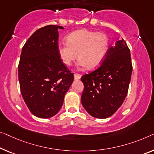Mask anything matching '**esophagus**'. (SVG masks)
<instances>
[{"mask_svg":"<svg viewBox=\"0 0 154 154\" xmlns=\"http://www.w3.org/2000/svg\"><path fill=\"white\" fill-rule=\"evenodd\" d=\"M74 77L75 79H79L81 78V75L79 74V73H75Z\"/></svg>","mask_w":154,"mask_h":154,"instance_id":"obj_1","label":"esophagus"}]
</instances>
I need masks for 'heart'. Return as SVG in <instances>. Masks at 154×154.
I'll list each match as a JSON object with an SVG mask.
<instances>
[{
  "mask_svg": "<svg viewBox=\"0 0 154 154\" xmlns=\"http://www.w3.org/2000/svg\"><path fill=\"white\" fill-rule=\"evenodd\" d=\"M109 46V39L102 32L79 29L66 36V43H59L57 51L62 62L70 66L77 57L79 64L93 69L104 59Z\"/></svg>",
  "mask_w": 154,
  "mask_h": 154,
  "instance_id": "heart-1",
  "label": "heart"
}]
</instances>
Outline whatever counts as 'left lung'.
<instances>
[{
    "label": "left lung",
    "instance_id": "8db88e82",
    "mask_svg": "<svg viewBox=\"0 0 154 154\" xmlns=\"http://www.w3.org/2000/svg\"><path fill=\"white\" fill-rule=\"evenodd\" d=\"M132 70L130 50L122 38L109 47L97 69L81 78L82 104L86 111L101 119L116 113L127 95Z\"/></svg>",
    "mask_w": 154,
    "mask_h": 154
}]
</instances>
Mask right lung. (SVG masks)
Instances as JSON below:
<instances>
[{
	"label": "right lung",
	"mask_w": 154,
	"mask_h": 154,
	"mask_svg": "<svg viewBox=\"0 0 154 154\" xmlns=\"http://www.w3.org/2000/svg\"><path fill=\"white\" fill-rule=\"evenodd\" d=\"M58 28L63 27L49 25L32 34L22 48L18 66L23 98L31 113L41 118L58 113L74 80L57 51Z\"/></svg>",
	"instance_id": "add662e5"
}]
</instances>
